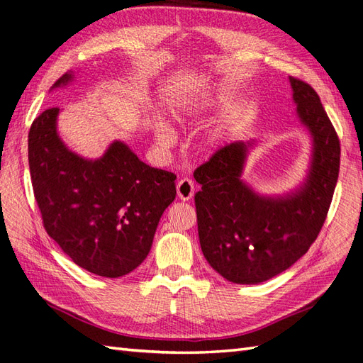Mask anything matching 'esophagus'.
<instances>
[{
  "mask_svg": "<svg viewBox=\"0 0 363 363\" xmlns=\"http://www.w3.org/2000/svg\"><path fill=\"white\" fill-rule=\"evenodd\" d=\"M176 190H178V198L181 201H190L194 194V184L191 179L184 178L176 185Z\"/></svg>",
  "mask_w": 363,
  "mask_h": 363,
  "instance_id": "obj_1",
  "label": "esophagus"
}]
</instances>
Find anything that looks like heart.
<instances>
[{"mask_svg": "<svg viewBox=\"0 0 363 363\" xmlns=\"http://www.w3.org/2000/svg\"><path fill=\"white\" fill-rule=\"evenodd\" d=\"M206 107H207V104L203 101L184 98V99L176 101L174 104H172V115L178 121H181V123H184V121H190L193 118H198ZM152 130H153L156 143L161 147L167 148L173 144L174 133L170 128L169 123H167L164 118L155 116L152 121Z\"/></svg>", "mask_w": 363, "mask_h": 363, "instance_id": "b5f03b06", "label": "heart"}]
</instances>
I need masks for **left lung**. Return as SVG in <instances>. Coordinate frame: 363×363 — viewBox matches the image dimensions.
Listing matches in <instances>:
<instances>
[{
	"label": "left lung",
	"instance_id": "8db88e82",
	"mask_svg": "<svg viewBox=\"0 0 363 363\" xmlns=\"http://www.w3.org/2000/svg\"><path fill=\"white\" fill-rule=\"evenodd\" d=\"M297 116L313 138L308 174L299 189L267 196L240 179L252 143L236 141L194 170V194L203 257L233 284H259L301 259L318 238L336 189L340 143L320 98L290 77Z\"/></svg>",
	"mask_w": 363,
	"mask_h": 363
}]
</instances>
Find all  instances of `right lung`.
<instances>
[{"label":"right lung","instance_id":"obj_1","mask_svg":"<svg viewBox=\"0 0 363 363\" xmlns=\"http://www.w3.org/2000/svg\"><path fill=\"white\" fill-rule=\"evenodd\" d=\"M72 73L52 89L67 86ZM58 107L44 110L29 132L35 199L48 235L73 262L102 277H121L150 252L164 210L176 196V174L144 164L113 141L98 160L62 143Z\"/></svg>","mask_w":363,"mask_h":363}]
</instances>
